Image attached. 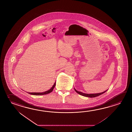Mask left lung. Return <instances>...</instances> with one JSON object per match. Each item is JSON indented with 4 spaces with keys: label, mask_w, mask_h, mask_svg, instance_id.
Instances as JSON below:
<instances>
[{
    "label": "left lung",
    "mask_w": 132,
    "mask_h": 132,
    "mask_svg": "<svg viewBox=\"0 0 132 132\" xmlns=\"http://www.w3.org/2000/svg\"><path fill=\"white\" fill-rule=\"evenodd\" d=\"M75 91L78 93V94H80V95H81V96H86V97H96V96H100V95H101L102 94H103L104 93H105V92H106V91H104L103 92H102V93H96V94H86V93H83L82 92H79V91H78L77 90H76V89H75Z\"/></svg>",
    "instance_id": "8db88e82"
}]
</instances>
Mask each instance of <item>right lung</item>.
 Listing matches in <instances>:
<instances>
[{
	"label": "right lung",
	"instance_id": "right-lung-1",
	"mask_svg": "<svg viewBox=\"0 0 132 132\" xmlns=\"http://www.w3.org/2000/svg\"><path fill=\"white\" fill-rule=\"evenodd\" d=\"M55 85H56V82H55L54 85L52 87V88L50 89H49V90L45 91V92H42V93H41V92H40V93L39 92V93H37H37H35V92H33V93H29V94L32 95H36V96H40V95H44L48 94L49 93L52 92V90H53V88H54Z\"/></svg>",
	"mask_w": 132,
	"mask_h": 132
}]
</instances>
